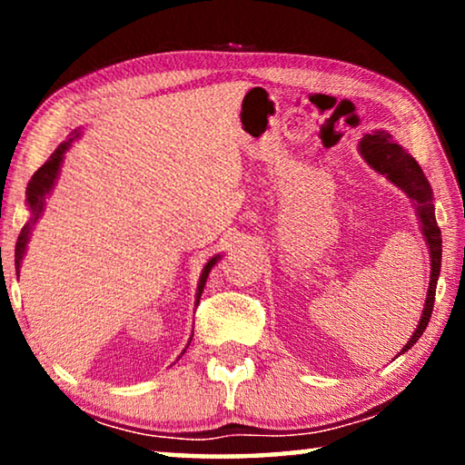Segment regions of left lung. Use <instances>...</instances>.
Returning <instances> with one entry per match:
<instances>
[{
	"mask_svg": "<svg viewBox=\"0 0 465 465\" xmlns=\"http://www.w3.org/2000/svg\"><path fill=\"white\" fill-rule=\"evenodd\" d=\"M359 153L363 160L371 166L377 174H381L390 180L393 186H398L400 191H404L408 199L412 201L416 209V217H419L420 232L424 235V242L429 246L430 256V281L427 299H424V310L419 326L411 336L402 351L396 357L404 355L406 351H411L412 346L419 342L424 328L429 326L432 303H435V291L437 281L440 272V230L435 219V199H432V188L429 184L427 176L420 170L419 162L406 152V149L396 143L388 131H373L359 141Z\"/></svg>",
	"mask_w": 465,
	"mask_h": 465,
	"instance_id": "obj_1",
	"label": "left lung"
}]
</instances>
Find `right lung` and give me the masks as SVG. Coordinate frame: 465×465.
I'll use <instances>...</instances> for the list:
<instances>
[{"mask_svg": "<svg viewBox=\"0 0 465 465\" xmlns=\"http://www.w3.org/2000/svg\"><path fill=\"white\" fill-rule=\"evenodd\" d=\"M80 135H82V129L77 127L72 133V135H69L67 141H63V143L57 149H54L49 160H46L43 166L35 172V176L30 178V183L26 186V207H28L30 217H28V222L25 223V227H22V232L18 235V242H15V272H18V274H20V269H22V258H25V254H26L30 235H33V230H35V225L38 223V219L43 217L46 199H49V194L53 193V188H54V183H57L59 172H61V166H63V160H65L67 149L72 147L74 141L80 137ZM219 261H222V254H215V256H211L209 261H207V264L203 266V272H201V277H199V285H196L194 308L201 302L204 282H207V277H209L211 269H213V266ZM191 341H193V336H191ZM191 341H188V344H191ZM188 344H186V349H188ZM184 351H183V355H184Z\"/></svg>", "mask_w": 465, "mask_h": 465, "instance_id": "right-lung-1", "label": "right lung"}]
</instances>
